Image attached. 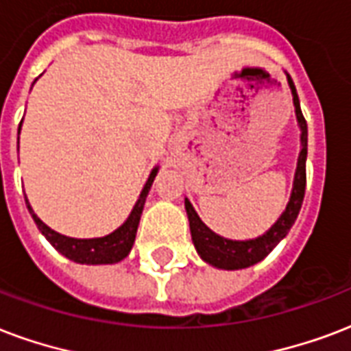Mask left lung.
<instances>
[{
    "label": "left lung",
    "mask_w": 351,
    "mask_h": 351,
    "mask_svg": "<svg viewBox=\"0 0 351 351\" xmlns=\"http://www.w3.org/2000/svg\"><path fill=\"white\" fill-rule=\"evenodd\" d=\"M287 75L289 88L293 93V104L294 114H296V121L300 128V154H298V162H296V171H294L293 189H291V197L282 211V215L278 221L272 224L271 228L267 230L263 235H259L256 239L247 241H234L226 239L223 235L215 234L202 223L199 213L195 211L193 204L189 199L184 200L186 206L187 219H189V230H191V239L197 248V254L200 256L202 261H206L215 269H223V271H239V269H247L252 265L259 263L272 252V248L276 247L278 243L289 234V230L294 224L298 213H300L302 202H304V193H306V160H307V123L302 116L300 101H298V93L294 88L293 79Z\"/></svg>",
    "instance_id": "8db88e82"
}]
</instances>
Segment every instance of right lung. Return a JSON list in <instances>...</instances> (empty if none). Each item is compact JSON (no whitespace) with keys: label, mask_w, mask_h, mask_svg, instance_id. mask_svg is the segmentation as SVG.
<instances>
[{"label":"right lung","mask_w":351,"mask_h":351,"mask_svg":"<svg viewBox=\"0 0 351 351\" xmlns=\"http://www.w3.org/2000/svg\"><path fill=\"white\" fill-rule=\"evenodd\" d=\"M23 121V119H21ZM21 128V123H20ZM20 128H18V149H20ZM158 169L160 167H154L151 171V175L147 178L145 186L141 189L140 197L136 200L130 215L127 217V221L116 228L112 234L103 235V237H92V239H77V237H68V235H62L55 232L53 228H49L47 224L42 221V219L34 213V210L29 204V200L25 197L27 210L31 213V217L34 219V223L38 226V230L42 232L45 239L49 241L53 247L57 248L58 252L66 256L68 259L75 261V263L80 265H114L119 263L121 259H125L130 252V248L134 245V239H136V232H138V224H140L141 211H143V206H145L147 195L151 191L152 182L156 178Z\"/></svg>","instance_id":"add662e5"}]
</instances>
